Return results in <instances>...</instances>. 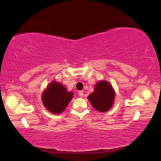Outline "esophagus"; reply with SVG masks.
<instances>
[{
	"label": "esophagus",
	"instance_id": "34e87169",
	"mask_svg": "<svg viewBox=\"0 0 161 161\" xmlns=\"http://www.w3.org/2000/svg\"><path fill=\"white\" fill-rule=\"evenodd\" d=\"M78 94H79V96H80V97H84V92H83V91H79L78 92Z\"/></svg>",
	"mask_w": 161,
	"mask_h": 161
}]
</instances>
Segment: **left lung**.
I'll list each match as a JSON object with an SVG mask.
<instances>
[{"mask_svg": "<svg viewBox=\"0 0 161 161\" xmlns=\"http://www.w3.org/2000/svg\"><path fill=\"white\" fill-rule=\"evenodd\" d=\"M115 94L112 85L108 81L101 80L95 84L94 92L87 98L97 111L106 112L113 107Z\"/></svg>", "mask_w": 161, "mask_h": 161, "instance_id": "8db88e82", "label": "left lung"}]
</instances>
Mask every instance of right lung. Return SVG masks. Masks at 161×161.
I'll return each mask as SVG.
<instances>
[{"mask_svg": "<svg viewBox=\"0 0 161 161\" xmlns=\"http://www.w3.org/2000/svg\"><path fill=\"white\" fill-rule=\"evenodd\" d=\"M73 97V92H68L60 82L53 81L42 94V102L50 112L59 114L63 112Z\"/></svg>", "mask_w": 161, "mask_h": 161, "instance_id": "right-lung-1", "label": "right lung"}]
</instances>
